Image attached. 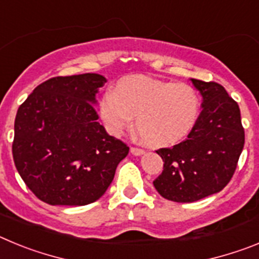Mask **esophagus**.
I'll return each mask as SVG.
<instances>
[{"instance_id":"esophagus-1","label":"esophagus","mask_w":259,"mask_h":259,"mask_svg":"<svg viewBox=\"0 0 259 259\" xmlns=\"http://www.w3.org/2000/svg\"><path fill=\"white\" fill-rule=\"evenodd\" d=\"M144 152H145V150L141 149V148H139V146H132L131 148V153L134 155H141V154H144Z\"/></svg>"}]
</instances>
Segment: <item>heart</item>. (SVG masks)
Wrapping results in <instances>:
<instances>
[{"instance_id": "obj_1", "label": "heart", "mask_w": 259, "mask_h": 259, "mask_svg": "<svg viewBox=\"0 0 259 259\" xmlns=\"http://www.w3.org/2000/svg\"><path fill=\"white\" fill-rule=\"evenodd\" d=\"M200 113V97L187 84H174L148 76L120 80L115 92L107 91L100 101L105 128L119 136L132 124L153 146H167L183 140Z\"/></svg>"}]
</instances>
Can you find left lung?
I'll list each match as a JSON object with an SVG mask.
<instances>
[{
    "instance_id": "obj_1",
    "label": "left lung",
    "mask_w": 259,
    "mask_h": 259,
    "mask_svg": "<svg viewBox=\"0 0 259 259\" xmlns=\"http://www.w3.org/2000/svg\"><path fill=\"white\" fill-rule=\"evenodd\" d=\"M202 95V111L188 137L155 150L163 171L153 182L162 197L194 202L221 192L232 179L245 143L237 102L215 81L192 79Z\"/></svg>"
}]
</instances>
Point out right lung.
Here are the masks:
<instances>
[{
    "mask_svg": "<svg viewBox=\"0 0 259 259\" xmlns=\"http://www.w3.org/2000/svg\"><path fill=\"white\" fill-rule=\"evenodd\" d=\"M102 75L56 76L18 109L13 158L23 182L49 205L83 206L106 192L130 148L97 122Z\"/></svg>",
    "mask_w": 259,
    "mask_h": 259,
    "instance_id": "1",
    "label": "right lung"
}]
</instances>
